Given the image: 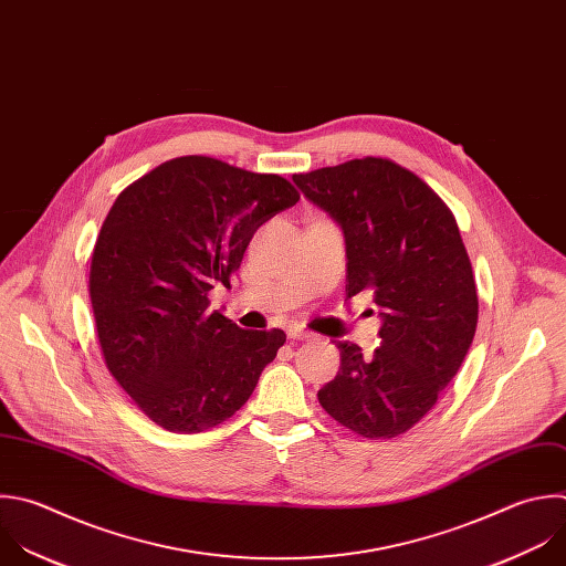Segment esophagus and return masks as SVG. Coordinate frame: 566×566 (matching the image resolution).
Here are the masks:
<instances>
[{"label": "esophagus", "instance_id": "obj_1", "mask_svg": "<svg viewBox=\"0 0 566 566\" xmlns=\"http://www.w3.org/2000/svg\"><path fill=\"white\" fill-rule=\"evenodd\" d=\"M289 337H291V339H313L315 335H313L311 331H304V328L293 326V328H289Z\"/></svg>", "mask_w": 566, "mask_h": 566}]
</instances>
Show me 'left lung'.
Returning <instances> with one entry per match:
<instances>
[{
    "instance_id": "1",
    "label": "left lung",
    "mask_w": 566,
    "mask_h": 566,
    "mask_svg": "<svg viewBox=\"0 0 566 566\" xmlns=\"http://www.w3.org/2000/svg\"><path fill=\"white\" fill-rule=\"evenodd\" d=\"M293 181L344 233L346 297L370 293L382 317L370 355L335 344L339 370L317 400L361 438H398L433 409L475 335L478 291L455 218L431 186L385 157Z\"/></svg>"
}]
</instances>
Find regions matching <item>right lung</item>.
I'll use <instances>...</instances> for the list:
<instances>
[{
    "label": "right lung",
    "mask_w": 566,
    "mask_h": 566,
    "mask_svg": "<svg viewBox=\"0 0 566 566\" xmlns=\"http://www.w3.org/2000/svg\"><path fill=\"white\" fill-rule=\"evenodd\" d=\"M300 193L280 175L186 155L119 193L91 258V304L104 361L155 424L200 433L255 391L284 331H247L209 308L231 286L253 233Z\"/></svg>",
    "instance_id": "obj_1"
}]
</instances>
